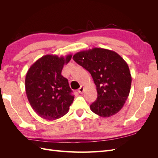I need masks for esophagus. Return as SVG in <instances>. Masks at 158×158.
<instances>
[{"label":"esophagus","instance_id":"34e87169","mask_svg":"<svg viewBox=\"0 0 158 158\" xmlns=\"http://www.w3.org/2000/svg\"><path fill=\"white\" fill-rule=\"evenodd\" d=\"M78 92L80 94H82L83 92H84V87L83 86H80V88L78 90Z\"/></svg>","mask_w":158,"mask_h":158}]
</instances>
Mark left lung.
Instances as JSON below:
<instances>
[{"mask_svg": "<svg viewBox=\"0 0 158 158\" xmlns=\"http://www.w3.org/2000/svg\"><path fill=\"white\" fill-rule=\"evenodd\" d=\"M73 60L87 70L96 85L98 98L89 106L102 117L117 113L130 93L132 77L127 63L113 51L93 48L80 51Z\"/></svg>", "mask_w": 158, "mask_h": 158, "instance_id": "1", "label": "left lung"}]
</instances>
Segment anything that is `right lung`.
Here are the masks:
<instances>
[{
  "instance_id": "obj_1",
  "label": "right lung",
  "mask_w": 158,
  "mask_h": 158,
  "mask_svg": "<svg viewBox=\"0 0 158 158\" xmlns=\"http://www.w3.org/2000/svg\"><path fill=\"white\" fill-rule=\"evenodd\" d=\"M72 58L43 56L33 63L26 76L27 98L34 111L41 118L52 121L68 113L74 95L68 80L61 75L64 65Z\"/></svg>"
}]
</instances>
